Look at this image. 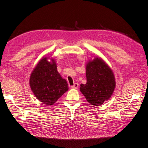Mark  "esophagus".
Listing matches in <instances>:
<instances>
[{"label":"esophagus","mask_w":148,"mask_h":148,"mask_svg":"<svg viewBox=\"0 0 148 148\" xmlns=\"http://www.w3.org/2000/svg\"><path fill=\"white\" fill-rule=\"evenodd\" d=\"M78 87H79V84L77 83H75L71 87L73 89H77L78 88Z\"/></svg>","instance_id":"34e87169"}]
</instances>
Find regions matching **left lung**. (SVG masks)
Returning a JSON list of instances; mask_svg holds the SVG:
<instances>
[{
    "instance_id": "1",
    "label": "left lung",
    "mask_w": 148,
    "mask_h": 148,
    "mask_svg": "<svg viewBox=\"0 0 148 148\" xmlns=\"http://www.w3.org/2000/svg\"><path fill=\"white\" fill-rule=\"evenodd\" d=\"M86 75L87 82L80 85V91L89 104L101 106L112 97L116 88L113 71L101 57H95L87 61Z\"/></svg>"
}]
</instances>
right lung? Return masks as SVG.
<instances>
[{"label": "right lung", "mask_w": 148, "mask_h": 148, "mask_svg": "<svg viewBox=\"0 0 148 148\" xmlns=\"http://www.w3.org/2000/svg\"><path fill=\"white\" fill-rule=\"evenodd\" d=\"M43 57L35 66L29 79L30 87L37 99L47 105H53L69 90L68 84L57 71L56 62Z\"/></svg>", "instance_id": "obj_1"}]
</instances>
